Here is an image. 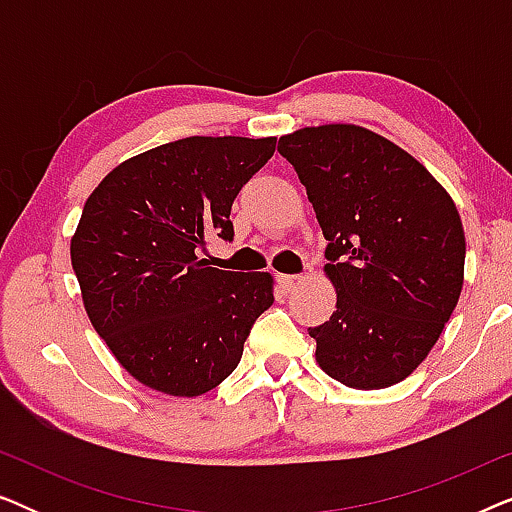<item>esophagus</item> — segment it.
<instances>
[{
	"label": "esophagus",
	"mask_w": 512,
	"mask_h": 512,
	"mask_svg": "<svg viewBox=\"0 0 512 512\" xmlns=\"http://www.w3.org/2000/svg\"><path fill=\"white\" fill-rule=\"evenodd\" d=\"M298 275H277V284H279V289H282L284 293H289L293 286L298 284Z\"/></svg>",
	"instance_id": "esophagus-1"
}]
</instances>
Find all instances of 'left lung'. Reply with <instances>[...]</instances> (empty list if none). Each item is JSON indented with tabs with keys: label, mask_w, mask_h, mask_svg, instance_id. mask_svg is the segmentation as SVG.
Returning a JSON list of instances; mask_svg holds the SVG:
<instances>
[{
	"label": "left lung",
	"mask_w": 512,
	"mask_h": 512,
	"mask_svg": "<svg viewBox=\"0 0 512 512\" xmlns=\"http://www.w3.org/2000/svg\"><path fill=\"white\" fill-rule=\"evenodd\" d=\"M326 244L338 293L331 319L307 328L324 373L384 389L426 359L464 284L457 207L422 163L359 125H319L279 139Z\"/></svg>",
	"instance_id": "obj_1"
}]
</instances>
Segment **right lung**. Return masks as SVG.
I'll return each mask as SVG.
<instances>
[{
	"instance_id": "1",
	"label": "right lung",
	"mask_w": 512,
	"mask_h": 512,
	"mask_svg": "<svg viewBox=\"0 0 512 512\" xmlns=\"http://www.w3.org/2000/svg\"><path fill=\"white\" fill-rule=\"evenodd\" d=\"M275 137H186L102 179L72 237L90 324L146 387L200 396L242 359L275 303L268 272L212 268L207 237H235L230 207L275 153Z\"/></svg>"
}]
</instances>
